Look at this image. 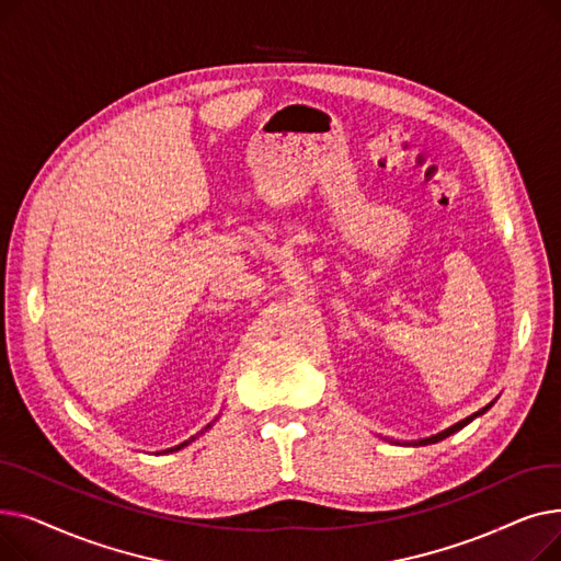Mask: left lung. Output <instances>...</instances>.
Segmentation results:
<instances>
[{"instance_id": "left-lung-1", "label": "left lung", "mask_w": 561, "mask_h": 561, "mask_svg": "<svg viewBox=\"0 0 561 561\" xmlns=\"http://www.w3.org/2000/svg\"><path fill=\"white\" fill-rule=\"evenodd\" d=\"M493 407V402H489L486 407H482L480 411H476V414H470V416H466L463 421H459V423H455V425H450L448 430H444V432H438V434H432V436H427V438H419V440H404V446H430V444H438V440H444V438H448L450 434H455V432H459L461 427H466L468 423H473L478 416H482L484 411H489ZM393 444H400L402 446V440H393Z\"/></svg>"}]
</instances>
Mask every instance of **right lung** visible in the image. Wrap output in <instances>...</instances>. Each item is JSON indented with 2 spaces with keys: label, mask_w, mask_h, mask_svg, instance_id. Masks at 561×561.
Returning <instances> with one entry per match:
<instances>
[{
  "label": "right lung",
  "mask_w": 561,
  "mask_h": 561,
  "mask_svg": "<svg viewBox=\"0 0 561 561\" xmlns=\"http://www.w3.org/2000/svg\"><path fill=\"white\" fill-rule=\"evenodd\" d=\"M211 425H214V423H209V425H206V427H204V430H202V432H199V434H204V432H206V430H209V427H211ZM199 434H197V436H199ZM197 436H191V438H188V440H184V444H180V446H174V448H168V450H163V453H165V455H168V453H176V450H182V448H186V446H188V444H191V440H195V438H197Z\"/></svg>",
  "instance_id": "right-lung-1"
}]
</instances>
